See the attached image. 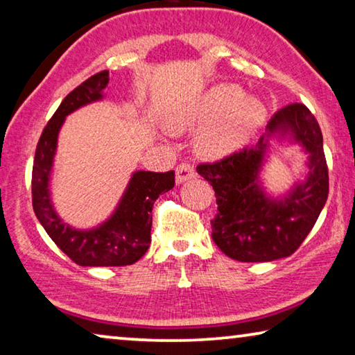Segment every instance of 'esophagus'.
Returning a JSON list of instances; mask_svg holds the SVG:
<instances>
[{
	"label": "esophagus",
	"mask_w": 355,
	"mask_h": 355,
	"mask_svg": "<svg viewBox=\"0 0 355 355\" xmlns=\"http://www.w3.org/2000/svg\"><path fill=\"white\" fill-rule=\"evenodd\" d=\"M196 172H194V167L191 164L188 162H182L180 166L177 167V183L182 184L184 182H188V180L194 178Z\"/></svg>",
	"instance_id": "obj_1"
}]
</instances>
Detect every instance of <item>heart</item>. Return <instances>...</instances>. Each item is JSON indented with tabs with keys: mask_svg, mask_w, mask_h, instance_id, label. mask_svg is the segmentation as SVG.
Returning a JSON list of instances; mask_svg holds the SVG:
<instances>
[{
	"mask_svg": "<svg viewBox=\"0 0 355 355\" xmlns=\"http://www.w3.org/2000/svg\"><path fill=\"white\" fill-rule=\"evenodd\" d=\"M263 105L242 95L237 84L221 83L167 118L171 132L200 127L196 151L205 159H225L241 151L264 123Z\"/></svg>",
	"mask_w": 355,
	"mask_h": 355,
	"instance_id": "obj_1",
	"label": "heart"
}]
</instances>
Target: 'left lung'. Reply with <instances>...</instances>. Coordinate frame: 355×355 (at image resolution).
<instances>
[{
    "instance_id": "8db88e82",
    "label": "left lung",
    "mask_w": 355,
    "mask_h": 355,
    "mask_svg": "<svg viewBox=\"0 0 355 355\" xmlns=\"http://www.w3.org/2000/svg\"><path fill=\"white\" fill-rule=\"evenodd\" d=\"M272 139L300 144L309 155L306 180L282 198L269 196L259 177ZM198 173L214 187L218 205L210 221L211 239L226 257L244 263L292 255L313 230L329 198L324 139L314 114L303 103L279 110L255 146L221 161L199 164Z\"/></svg>"
}]
</instances>
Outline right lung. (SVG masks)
Segmentation results:
<instances>
[{"label": "right lung", "mask_w": 355, "mask_h": 355, "mask_svg": "<svg viewBox=\"0 0 355 355\" xmlns=\"http://www.w3.org/2000/svg\"><path fill=\"white\" fill-rule=\"evenodd\" d=\"M108 83V71H100L63 98L40 137L31 173L36 218L57 247L79 266H127L139 261L151 242L153 204L175 184L173 171L164 173L137 171L132 173L123 198L110 218L95 228H73L57 215L49 184L59 132L68 114L84 105L102 100Z\"/></svg>", "instance_id": "1"}]
</instances>
